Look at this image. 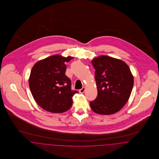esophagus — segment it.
Instances as JSON below:
<instances>
[{
    "label": "esophagus",
    "instance_id": "obj_1",
    "mask_svg": "<svg viewBox=\"0 0 159 159\" xmlns=\"http://www.w3.org/2000/svg\"><path fill=\"white\" fill-rule=\"evenodd\" d=\"M84 91H85V88L84 87H83L81 89H80L79 90V92L80 93H83L84 92Z\"/></svg>",
    "mask_w": 159,
    "mask_h": 159
}]
</instances>
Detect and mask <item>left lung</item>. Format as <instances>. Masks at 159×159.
Segmentation results:
<instances>
[{
  "instance_id": "8db88e82",
  "label": "left lung",
  "mask_w": 159,
  "mask_h": 159,
  "mask_svg": "<svg viewBox=\"0 0 159 159\" xmlns=\"http://www.w3.org/2000/svg\"><path fill=\"white\" fill-rule=\"evenodd\" d=\"M98 95L90 102L96 113L110 115L121 110L130 97L134 77L128 66L123 61L108 56L93 58Z\"/></svg>"
}]
</instances>
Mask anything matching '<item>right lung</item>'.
Instances as JSON below:
<instances>
[{
	"instance_id": "right-lung-1",
	"label": "right lung",
	"mask_w": 159,
	"mask_h": 159,
	"mask_svg": "<svg viewBox=\"0 0 159 159\" xmlns=\"http://www.w3.org/2000/svg\"><path fill=\"white\" fill-rule=\"evenodd\" d=\"M73 58L55 55L38 61L31 69L29 80L31 94L48 111L63 113L73 104V97L78 92L71 90V80L65 75V64Z\"/></svg>"
}]
</instances>
